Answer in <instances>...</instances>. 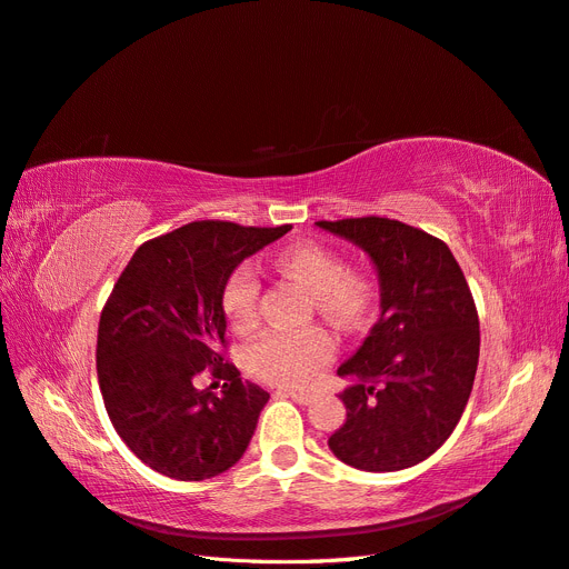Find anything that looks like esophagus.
<instances>
[{"mask_svg":"<svg viewBox=\"0 0 569 569\" xmlns=\"http://www.w3.org/2000/svg\"><path fill=\"white\" fill-rule=\"evenodd\" d=\"M276 396L290 398V400H296V402H300V405H310V402L315 400L312 393H307V391H293V388H279V391H276Z\"/></svg>","mask_w":569,"mask_h":569,"instance_id":"obj_1","label":"esophagus"}]
</instances>
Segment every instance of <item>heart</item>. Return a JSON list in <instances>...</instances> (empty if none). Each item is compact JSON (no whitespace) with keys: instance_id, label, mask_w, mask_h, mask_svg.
<instances>
[{"instance_id":"1","label":"heart","mask_w":569,"mask_h":569,"mask_svg":"<svg viewBox=\"0 0 569 569\" xmlns=\"http://www.w3.org/2000/svg\"><path fill=\"white\" fill-rule=\"evenodd\" d=\"M276 269L310 290L317 310L336 327H355L371 307V283L365 273L343 267V259L319 242L290 246L276 257ZM221 310L238 333L250 331L259 319V279L250 267L236 269L221 293ZM336 355L329 329L305 327L298 331H269L248 348V367L257 379L279 386H305Z\"/></svg>"}]
</instances>
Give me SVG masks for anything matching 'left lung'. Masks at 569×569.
<instances>
[{
  "instance_id": "left-lung-1",
  "label": "left lung",
  "mask_w": 569,
  "mask_h": 569,
  "mask_svg": "<svg viewBox=\"0 0 569 569\" xmlns=\"http://www.w3.org/2000/svg\"><path fill=\"white\" fill-rule=\"evenodd\" d=\"M362 248L379 273L381 315L338 367L346 425L333 456L365 472H398L446 443L479 365V317L465 273L443 240L396 219L317 221Z\"/></svg>"
}]
</instances>
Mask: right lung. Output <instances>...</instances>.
Returning a JSON list of instances; mask_svg holds the SVG:
<instances>
[{
    "label": "right lung",
    "mask_w": 569,
    "mask_h": 569,
    "mask_svg": "<svg viewBox=\"0 0 569 569\" xmlns=\"http://www.w3.org/2000/svg\"><path fill=\"white\" fill-rule=\"evenodd\" d=\"M290 226L192 221L136 250L97 329V379L113 429L154 472L202 481L233 467L269 400L226 348L221 293L242 259ZM209 370L222 396L197 388Z\"/></svg>",
    "instance_id": "add662e5"
}]
</instances>
